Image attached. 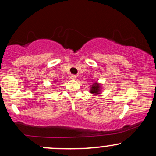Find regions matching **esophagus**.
<instances>
[{
  "mask_svg": "<svg viewBox=\"0 0 156 156\" xmlns=\"http://www.w3.org/2000/svg\"><path fill=\"white\" fill-rule=\"evenodd\" d=\"M70 77L73 80H76V78H77V76H76V75H72Z\"/></svg>",
  "mask_w": 156,
  "mask_h": 156,
  "instance_id": "1",
  "label": "esophagus"
}]
</instances>
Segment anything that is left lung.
I'll use <instances>...</instances> for the list:
<instances>
[{
    "label": "left lung",
    "instance_id": "obj_1",
    "mask_svg": "<svg viewBox=\"0 0 156 156\" xmlns=\"http://www.w3.org/2000/svg\"><path fill=\"white\" fill-rule=\"evenodd\" d=\"M90 92L92 94H98L101 92V87H100V84L98 83H94L93 85H92L90 89Z\"/></svg>",
    "mask_w": 156,
    "mask_h": 156
}]
</instances>
